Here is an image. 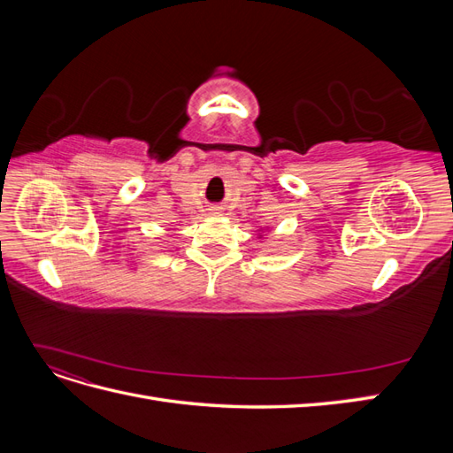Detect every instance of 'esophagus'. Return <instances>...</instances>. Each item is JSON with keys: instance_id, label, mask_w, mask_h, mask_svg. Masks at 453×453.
<instances>
[{"instance_id": "1", "label": "esophagus", "mask_w": 453, "mask_h": 453, "mask_svg": "<svg viewBox=\"0 0 453 453\" xmlns=\"http://www.w3.org/2000/svg\"><path fill=\"white\" fill-rule=\"evenodd\" d=\"M223 210L221 208H211V213H221Z\"/></svg>"}]
</instances>
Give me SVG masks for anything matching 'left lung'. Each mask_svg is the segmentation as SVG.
<instances>
[{
	"label": "left lung",
	"mask_w": 453,
	"mask_h": 453,
	"mask_svg": "<svg viewBox=\"0 0 453 453\" xmlns=\"http://www.w3.org/2000/svg\"><path fill=\"white\" fill-rule=\"evenodd\" d=\"M266 228H268V226H266ZM260 232H263V228H260V230H258V238H263V234H260Z\"/></svg>",
	"instance_id": "obj_1"
}]
</instances>
